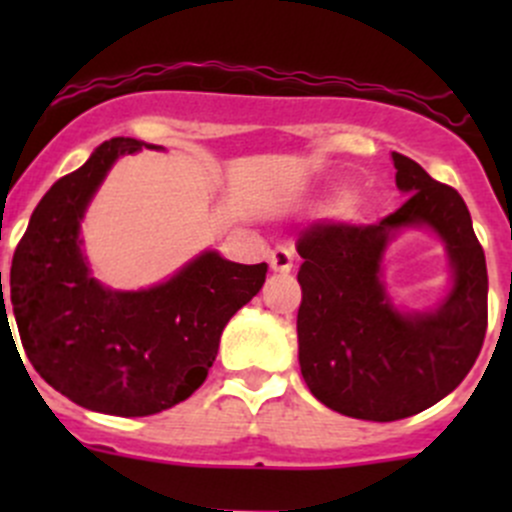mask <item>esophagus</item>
<instances>
[{
  "label": "esophagus",
  "instance_id": "obj_1",
  "mask_svg": "<svg viewBox=\"0 0 512 512\" xmlns=\"http://www.w3.org/2000/svg\"><path fill=\"white\" fill-rule=\"evenodd\" d=\"M294 262H297V255H294L292 247L280 245V247H275V250H272V255H270V267H272V270H275V272H292Z\"/></svg>",
  "mask_w": 512,
  "mask_h": 512
}]
</instances>
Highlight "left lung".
<instances>
[{"mask_svg":"<svg viewBox=\"0 0 512 512\" xmlns=\"http://www.w3.org/2000/svg\"><path fill=\"white\" fill-rule=\"evenodd\" d=\"M406 203L376 225H314L302 257L299 369L314 399L361 421H399L438 404L476 364L488 327V270L461 195L416 160L391 153ZM404 229H428L452 265L447 297L406 313L380 282L385 247Z\"/></svg>","mask_w":512,"mask_h":512,"instance_id":"8db88e82","label":"left lung"}]
</instances>
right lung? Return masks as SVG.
<instances>
[{
    "instance_id": "obj_1",
    "label": "right lung",
    "mask_w": 512,
    "mask_h": 512,
    "mask_svg": "<svg viewBox=\"0 0 512 512\" xmlns=\"http://www.w3.org/2000/svg\"><path fill=\"white\" fill-rule=\"evenodd\" d=\"M156 148L111 138L41 198L9 275L24 352L41 379L84 409L151 416L188 399L205 381L220 334L267 277L205 250L173 277L123 292L91 275L81 220L121 156ZM7 314V309H4Z\"/></svg>"
}]
</instances>
